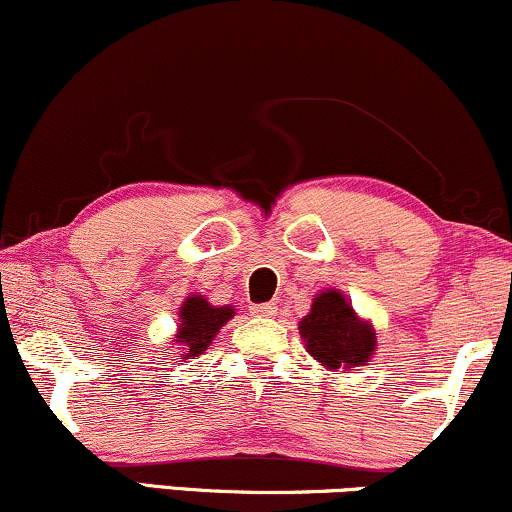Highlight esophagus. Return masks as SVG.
Here are the masks:
<instances>
[{"label": "esophagus", "instance_id": "34e87169", "mask_svg": "<svg viewBox=\"0 0 512 512\" xmlns=\"http://www.w3.org/2000/svg\"><path fill=\"white\" fill-rule=\"evenodd\" d=\"M251 314H254V316H275V314H278V306L270 304V302L254 304V306H251Z\"/></svg>", "mask_w": 512, "mask_h": 512}]
</instances>
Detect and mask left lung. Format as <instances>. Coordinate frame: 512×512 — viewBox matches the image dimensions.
Here are the masks:
<instances>
[{
	"instance_id": "8db88e82",
	"label": "left lung",
	"mask_w": 512,
	"mask_h": 512,
	"mask_svg": "<svg viewBox=\"0 0 512 512\" xmlns=\"http://www.w3.org/2000/svg\"><path fill=\"white\" fill-rule=\"evenodd\" d=\"M299 333L311 357L328 369L362 366L376 350V333L369 323L354 316V309L338 290L318 294L311 314L299 323Z\"/></svg>"
}]
</instances>
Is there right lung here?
<instances>
[{
    "mask_svg": "<svg viewBox=\"0 0 512 512\" xmlns=\"http://www.w3.org/2000/svg\"><path fill=\"white\" fill-rule=\"evenodd\" d=\"M234 316L232 306H210L206 299L189 297L182 304V323H179V335L177 342L184 345L186 354L184 357H196L208 350V345L213 342L215 333L222 328V323H227Z\"/></svg>",
    "mask_w": 512,
    "mask_h": 512,
    "instance_id": "add662e5",
    "label": "right lung"
}]
</instances>
